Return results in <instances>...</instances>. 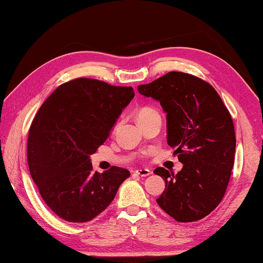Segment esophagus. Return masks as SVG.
Listing matches in <instances>:
<instances>
[{
  "label": "esophagus",
  "mask_w": 263,
  "mask_h": 263,
  "mask_svg": "<svg viewBox=\"0 0 263 263\" xmlns=\"http://www.w3.org/2000/svg\"><path fill=\"white\" fill-rule=\"evenodd\" d=\"M135 174H137L138 176H141V177H147V176L151 175V170H148V169H137L135 171Z\"/></svg>",
  "instance_id": "obj_1"
}]
</instances>
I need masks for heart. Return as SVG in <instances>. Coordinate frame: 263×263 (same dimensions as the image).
<instances>
[{"mask_svg": "<svg viewBox=\"0 0 263 263\" xmlns=\"http://www.w3.org/2000/svg\"><path fill=\"white\" fill-rule=\"evenodd\" d=\"M153 115H158V111L151 108V106H144L141 110L138 111L137 114V120H142V119H145V118L149 117V116H153ZM117 128V126L115 127V129Z\"/></svg>", "mask_w": 263, "mask_h": 263, "instance_id": "heart-1", "label": "heart"}]
</instances>
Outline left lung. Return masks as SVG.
<instances>
[{
    "instance_id": "1",
    "label": "left lung",
    "mask_w": 263,
    "mask_h": 263,
    "mask_svg": "<svg viewBox=\"0 0 263 263\" xmlns=\"http://www.w3.org/2000/svg\"><path fill=\"white\" fill-rule=\"evenodd\" d=\"M138 93L160 102L167 114V142L183 163L176 175L157 168L165 190L159 206L179 222L200 220L221 202L234 165L233 119L210 84L171 71L139 85Z\"/></svg>"
}]
</instances>
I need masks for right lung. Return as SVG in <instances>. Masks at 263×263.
<instances>
[{
    "label": "right lung",
    "instance_id": "1",
    "mask_svg": "<svg viewBox=\"0 0 263 263\" xmlns=\"http://www.w3.org/2000/svg\"><path fill=\"white\" fill-rule=\"evenodd\" d=\"M134 96L133 87L77 78L60 85L42 104L29 129L27 160L42 199L57 216L90 221L130 176L119 167L94 173L89 157Z\"/></svg>",
    "mask_w": 263,
    "mask_h": 263
}]
</instances>
